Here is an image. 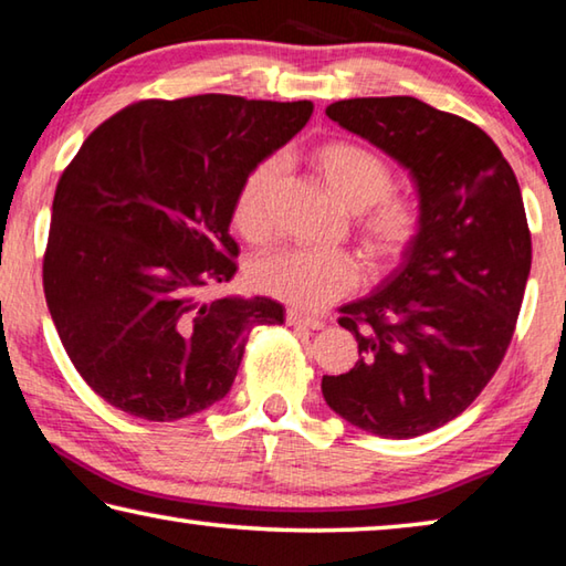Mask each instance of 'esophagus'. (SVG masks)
<instances>
[{"label":"esophagus","mask_w":566,"mask_h":566,"mask_svg":"<svg viewBox=\"0 0 566 566\" xmlns=\"http://www.w3.org/2000/svg\"><path fill=\"white\" fill-rule=\"evenodd\" d=\"M286 324H292V327H306V329H324V319H317V317H306V314L296 312V310H290L286 312Z\"/></svg>","instance_id":"1"}]
</instances>
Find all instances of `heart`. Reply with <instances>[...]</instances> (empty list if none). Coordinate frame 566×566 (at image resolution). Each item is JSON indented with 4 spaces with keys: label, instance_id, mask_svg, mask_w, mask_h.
<instances>
[{
    "label": "heart",
    "instance_id": "1",
    "mask_svg": "<svg viewBox=\"0 0 566 566\" xmlns=\"http://www.w3.org/2000/svg\"><path fill=\"white\" fill-rule=\"evenodd\" d=\"M310 161L337 202L354 212V234L369 266L385 270L399 262L419 237L421 207L417 199L391 191L387 161L347 139L322 142L310 151ZM282 171L280 157H266L239 185L232 219L239 234L252 242L270 237L272 202ZM252 284L296 310L314 312L359 284V264L347 252L290 249L256 262Z\"/></svg>",
    "mask_w": 566,
    "mask_h": 566
}]
</instances>
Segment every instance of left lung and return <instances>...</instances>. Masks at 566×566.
<instances>
[{"label": "left lung", "instance_id": "obj_1", "mask_svg": "<svg viewBox=\"0 0 566 566\" xmlns=\"http://www.w3.org/2000/svg\"><path fill=\"white\" fill-rule=\"evenodd\" d=\"M327 117L409 169L421 229L377 292L339 310L359 359L322 395L364 432L427 434L482 395L512 342L532 266L520 181L476 124L415 97L342 99Z\"/></svg>", "mask_w": 566, "mask_h": 566}]
</instances>
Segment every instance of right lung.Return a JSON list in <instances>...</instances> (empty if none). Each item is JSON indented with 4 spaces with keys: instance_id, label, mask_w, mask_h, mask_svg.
Masks as SVG:
<instances>
[{
    "instance_id": "1",
    "label": "right lung",
    "mask_w": 566,
    "mask_h": 566,
    "mask_svg": "<svg viewBox=\"0 0 566 566\" xmlns=\"http://www.w3.org/2000/svg\"><path fill=\"white\" fill-rule=\"evenodd\" d=\"M312 102L232 94L142 99L102 122L62 171L42 264L56 334L82 379L132 417L175 421L227 397L266 296L205 302L229 282L247 171L286 145Z\"/></svg>"
}]
</instances>
